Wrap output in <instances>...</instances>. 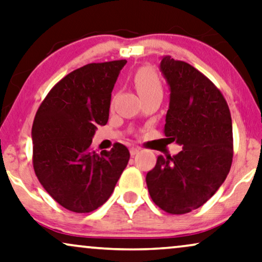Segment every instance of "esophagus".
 <instances>
[{"label": "esophagus", "instance_id": "obj_1", "mask_svg": "<svg viewBox=\"0 0 262 262\" xmlns=\"http://www.w3.org/2000/svg\"><path fill=\"white\" fill-rule=\"evenodd\" d=\"M139 150H141V149H139V148H137V147H132V148H130V154H131L132 156H134V155H136V154H138Z\"/></svg>", "mask_w": 262, "mask_h": 262}]
</instances>
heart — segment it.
<instances>
[{
    "label": "heart",
    "instance_id": "heart-1",
    "mask_svg": "<svg viewBox=\"0 0 262 262\" xmlns=\"http://www.w3.org/2000/svg\"><path fill=\"white\" fill-rule=\"evenodd\" d=\"M134 83L139 96L144 97L154 93H162L160 78L150 67H141L134 76Z\"/></svg>",
    "mask_w": 262,
    "mask_h": 262
}]
</instances>
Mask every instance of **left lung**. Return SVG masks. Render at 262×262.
Masks as SVG:
<instances>
[{
  "instance_id": "obj_1",
  "label": "left lung",
  "mask_w": 262,
  "mask_h": 262,
  "mask_svg": "<svg viewBox=\"0 0 262 262\" xmlns=\"http://www.w3.org/2000/svg\"><path fill=\"white\" fill-rule=\"evenodd\" d=\"M160 71L171 91L164 134L183 149L159 156L145 182L156 206L185 214L208 201L229 174L232 120L220 90L191 64L166 55Z\"/></svg>"
}]
</instances>
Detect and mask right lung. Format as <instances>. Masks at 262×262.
I'll list each match as a JSON object with an SVG mask.
<instances>
[{"instance_id": "add662e5", "label": "right lung", "mask_w": 262, "mask_h": 262, "mask_svg": "<svg viewBox=\"0 0 262 262\" xmlns=\"http://www.w3.org/2000/svg\"><path fill=\"white\" fill-rule=\"evenodd\" d=\"M126 60L89 63L63 77L44 98L32 125L33 168L63 208L89 213L110 199L130 152L115 143L91 150L98 125H106L111 97Z\"/></svg>"}]
</instances>
